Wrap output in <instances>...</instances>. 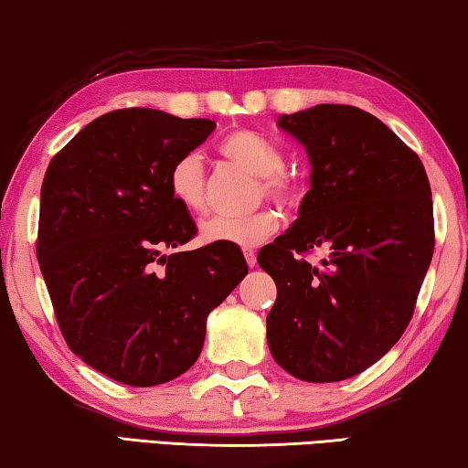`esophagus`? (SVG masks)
I'll list each match as a JSON object with an SVG mask.
<instances>
[{
  "instance_id": "34e87169",
  "label": "esophagus",
  "mask_w": 468,
  "mask_h": 468,
  "mask_svg": "<svg viewBox=\"0 0 468 468\" xmlns=\"http://www.w3.org/2000/svg\"><path fill=\"white\" fill-rule=\"evenodd\" d=\"M243 256H246V262L250 269H254L256 266V251L254 250H243Z\"/></svg>"
}]
</instances>
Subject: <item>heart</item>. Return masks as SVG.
Here are the masks:
<instances>
[{
    "mask_svg": "<svg viewBox=\"0 0 468 468\" xmlns=\"http://www.w3.org/2000/svg\"><path fill=\"white\" fill-rule=\"evenodd\" d=\"M220 152L258 176V196H269L274 202L292 206L300 199V181L283 168L285 160L277 145L254 131H237L222 141ZM170 194L189 212H202L206 207V168L199 152H187L175 162L168 175ZM279 225L272 210H258L246 217L217 214L202 220L199 235L207 243L251 248L274 233Z\"/></svg>",
    "mask_w": 468,
    "mask_h": 468,
    "instance_id": "b5f03b06",
    "label": "heart"
}]
</instances>
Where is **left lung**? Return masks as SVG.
<instances>
[{
    "mask_svg": "<svg viewBox=\"0 0 468 468\" xmlns=\"http://www.w3.org/2000/svg\"><path fill=\"white\" fill-rule=\"evenodd\" d=\"M277 124L303 145L298 220L258 251L274 279V362L308 383L344 381L383 358L412 318L433 256V202L419 155L379 118L318 103ZM324 249L321 267L303 258Z\"/></svg>",
    "mask_w": 468,
    "mask_h": 468,
    "instance_id": "left-lung-1",
    "label": "left lung"
}]
</instances>
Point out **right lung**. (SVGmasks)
Returning a JSON list of instances; mask_svg holds the SVG:
<instances>
[{
	"label": "right lung",
	"instance_id": "1",
	"mask_svg": "<svg viewBox=\"0 0 468 468\" xmlns=\"http://www.w3.org/2000/svg\"><path fill=\"white\" fill-rule=\"evenodd\" d=\"M207 118L114 110L80 129L41 185L37 258L70 350L118 383L150 388L194 367L206 318L248 274L229 243L165 254L196 235L170 194Z\"/></svg>",
	"mask_w": 468,
	"mask_h": 468
}]
</instances>
